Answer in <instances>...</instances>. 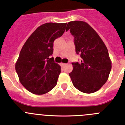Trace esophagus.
<instances>
[{
  "instance_id": "34e87169",
  "label": "esophagus",
  "mask_w": 125,
  "mask_h": 125,
  "mask_svg": "<svg viewBox=\"0 0 125 125\" xmlns=\"http://www.w3.org/2000/svg\"><path fill=\"white\" fill-rule=\"evenodd\" d=\"M61 65L62 66H66V64H65V63H62V62H61Z\"/></svg>"
}]
</instances>
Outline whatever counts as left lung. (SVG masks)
Masks as SVG:
<instances>
[{
  "label": "left lung",
  "mask_w": 125,
  "mask_h": 125,
  "mask_svg": "<svg viewBox=\"0 0 125 125\" xmlns=\"http://www.w3.org/2000/svg\"><path fill=\"white\" fill-rule=\"evenodd\" d=\"M74 37L76 54L81 61L73 62V69L69 74L74 86L84 93L98 91L108 79L111 61L108 49L98 33L86 22H68L66 31Z\"/></svg>",
  "instance_id": "8db88e82"
}]
</instances>
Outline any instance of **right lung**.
I'll return each mask as SVG.
<instances>
[{"instance_id":"1","label":"right lung","mask_w":125,"mask_h":125,"mask_svg":"<svg viewBox=\"0 0 125 125\" xmlns=\"http://www.w3.org/2000/svg\"><path fill=\"white\" fill-rule=\"evenodd\" d=\"M67 23H46L25 41L15 63L20 82L34 94H43L56 86L61 66L53 57V44L64 32Z\"/></svg>"}]
</instances>
